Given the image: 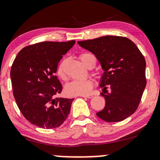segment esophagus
I'll use <instances>...</instances> for the list:
<instances>
[{"label":"esophagus","mask_w":160,"mask_h":160,"mask_svg":"<svg viewBox=\"0 0 160 160\" xmlns=\"http://www.w3.org/2000/svg\"><path fill=\"white\" fill-rule=\"evenodd\" d=\"M80 97H82V98H91L92 97H93V95L91 94H88V95H80Z\"/></svg>","instance_id":"34e87169"}]
</instances>
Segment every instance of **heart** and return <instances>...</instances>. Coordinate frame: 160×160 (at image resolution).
Here are the masks:
<instances>
[{"mask_svg":"<svg viewBox=\"0 0 160 160\" xmlns=\"http://www.w3.org/2000/svg\"><path fill=\"white\" fill-rule=\"evenodd\" d=\"M80 59L83 63L87 67L90 68L91 67H94L96 61L93 55L90 53H82L80 56ZM56 73L58 77H60L62 80H66L67 78V73L65 71V62L62 61L59 63L56 70ZM93 88V81L89 79L86 80H72L70 83H67L66 86V92L69 95H87L90 93Z\"/></svg>","mask_w":160,"mask_h":160,"instance_id":"1","label":"heart"}]
</instances>
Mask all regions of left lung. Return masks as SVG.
I'll use <instances>...</instances> for the list:
<instances>
[{
    "mask_svg": "<svg viewBox=\"0 0 160 160\" xmlns=\"http://www.w3.org/2000/svg\"><path fill=\"white\" fill-rule=\"evenodd\" d=\"M78 44L95 55L104 72L100 87L105 107L97 113L107 122L123 121L138 108L146 86V59L129 38L106 35ZM110 91L107 90V85Z\"/></svg>",
    "mask_w": 160,
    "mask_h": 160,
    "instance_id": "obj_1",
    "label": "left lung"
}]
</instances>
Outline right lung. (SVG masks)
<instances>
[{"mask_svg": "<svg viewBox=\"0 0 160 160\" xmlns=\"http://www.w3.org/2000/svg\"><path fill=\"white\" fill-rule=\"evenodd\" d=\"M76 41L42 42L23 48L11 70L13 94L26 120L42 128H57L70 114L74 98H56L62 86L56 76L59 61Z\"/></svg>", "mask_w": 160, "mask_h": 160, "instance_id": "obj_1", "label": "right lung"}]
</instances>
